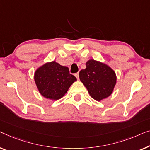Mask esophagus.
Here are the masks:
<instances>
[{
  "mask_svg": "<svg viewBox=\"0 0 150 150\" xmlns=\"http://www.w3.org/2000/svg\"><path fill=\"white\" fill-rule=\"evenodd\" d=\"M75 77L77 78V79H79V73H75Z\"/></svg>",
  "mask_w": 150,
  "mask_h": 150,
  "instance_id": "34e87169",
  "label": "esophagus"
}]
</instances>
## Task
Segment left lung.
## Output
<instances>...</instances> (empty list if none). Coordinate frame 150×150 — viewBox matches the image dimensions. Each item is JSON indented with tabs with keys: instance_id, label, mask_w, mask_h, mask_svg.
I'll return each instance as SVG.
<instances>
[{
	"instance_id": "obj_1",
	"label": "left lung",
	"mask_w": 150,
	"mask_h": 150,
	"mask_svg": "<svg viewBox=\"0 0 150 150\" xmlns=\"http://www.w3.org/2000/svg\"><path fill=\"white\" fill-rule=\"evenodd\" d=\"M79 72V79L92 98L100 101L113 93L117 82L115 71L105 63L90 59Z\"/></svg>"
}]
</instances>
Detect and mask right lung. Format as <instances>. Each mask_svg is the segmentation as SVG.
I'll return each mask as SVG.
<instances>
[{
	"label": "right lung",
	"instance_id": "right-lung-1",
	"mask_svg": "<svg viewBox=\"0 0 150 150\" xmlns=\"http://www.w3.org/2000/svg\"><path fill=\"white\" fill-rule=\"evenodd\" d=\"M34 79L41 95L52 100L62 98L70 86L77 81L75 76L69 73L68 67L62 66L55 60L37 68Z\"/></svg>",
	"mask_w": 150,
	"mask_h": 150
}]
</instances>
